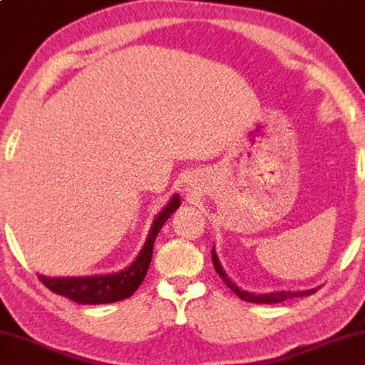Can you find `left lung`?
I'll use <instances>...</instances> for the list:
<instances>
[{"instance_id": "1", "label": "left lung", "mask_w": 365, "mask_h": 365, "mask_svg": "<svg viewBox=\"0 0 365 365\" xmlns=\"http://www.w3.org/2000/svg\"><path fill=\"white\" fill-rule=\"evenodd\" d=\"M211 257H213V265H215V270L217 272V275L221 277L222 280H225V284L231 288L232 292L236 293V295L241 298L244 302H251V303H280V302H285L288 298H295V297H303V295H312L313 292H317V288H309V290H297V292H290V290H282V292H269V293H254V292H247L244 290V288L237 287L235 282H232L227 274L222 269V265L220 262V259H217V254H216V249L213 246L211 249Z\"/></svg>"}]
</instances>
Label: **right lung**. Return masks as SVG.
<instances>
[{"label": "right lung", "mask_w": 365, "mask_h": 365, "mask_svg": "<svg viewBox=\"0 0 365 365\" xmlns=\"http://www.w3.org/2000/svg\"><path fill=\"white\" fill-rule=\"evenodd\" d=\"M182 205L180 195L175 193L168 200V203L162 208L159 215L152 221L148 239L138 257L126 269L113 272V274L86 275V277H46L39 275V279L48 290L57 295L70 298L72 302L81 304H103L114 303L124 298H129L143 284L145 274L150 265L154 241L165 221L173 215L178 206Z\"/></svg>", "instance_id": "add662e5"}]
</instances>
